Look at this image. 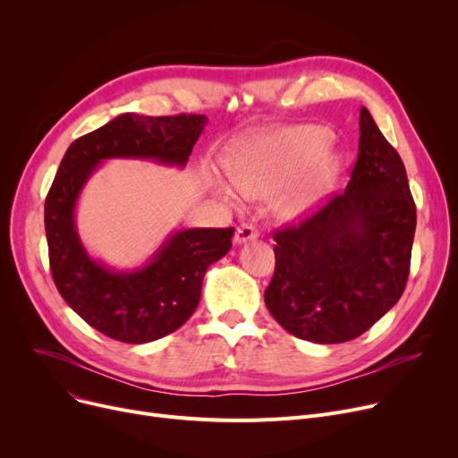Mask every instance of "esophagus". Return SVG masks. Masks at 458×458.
<instances>
[{
    "mask_svg": "<svg viewBox=\"0 0 458 458\" xmlns=\"http://www.w3.org/2000/svg\"><path fill=\"white\" fill-rule=\"evenodd\" d=\"M258 239V232L252 225H242L235 230V237H233V243L235 245H243L247 242H254Z\"/></svg>",
    "mask_w": 458,
    "mask_h": 458,
    "instance_id": "34e87169",
    "label": "esophagus"
}]
</instances>
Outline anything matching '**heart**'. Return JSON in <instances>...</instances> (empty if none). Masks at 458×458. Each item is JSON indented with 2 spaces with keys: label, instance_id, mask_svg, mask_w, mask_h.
I'll list each match as a JSON object with an SVG mask.
<instances>
[{
  "label": "heart",
  "instance_id": "1",
  "mask_svg": "<svg viewBox=\"0 0 458 458\" xmlns=\"http://www.w3.org/2000/svg\"><path fill=\"white\" fill-rule=\"evenodd\" d=\"M332 131L323 126H295L256 135L237 144L230 157V180L211 176L216 197L239 206L242 195L267 199L285 187L276 202L284 221L314 213L334 191L344 171V156L327 150Z\"/></svg>",
  "mask_w": 458,
  "mask_h": 458
}]
</instances>
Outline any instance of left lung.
<instances>
[{
	"label": "left lung",
	"instance_id": "left-lung-1",
	"mask_svg": "<svg viewBox=\"0 0 458 458\" xmlns=\"http://www.w3.org/2000/svg\"><path fill=\"white\" fill-rule=\"evenodd\" d=\"M414 232L416 206L404 165L362 107L358 159L345 192L299 226L275 233L267 310L306 342L358 338L401 299Z\"/></svg>",
	"mask_w": 458,
	"mask_h": 458
}]
</instances>
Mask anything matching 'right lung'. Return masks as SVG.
Masks as SVG:
<instances>
[{
	"mask_svg": "<svg viewBox=\"0 0 458 458\" xmlns=\"http://www.w3.org/2000/svg\"><path fill=\"white\" fill-rule=\"evenodd\" d=\"M206 124L204 114H118L70 144L47 192L44 226L57 290L85 323L116 342L148 344L178 330L199 306L208 267L228 254L233 228L171 230L147 261L116 269L90 256L81 242V192L111 159L183 168Z\"/></svg>",
	"mask_w": 458,
	"mask_h": 458,
	"instance_id": "add662e5",
	"label": "right lung"
}]
</instances>
